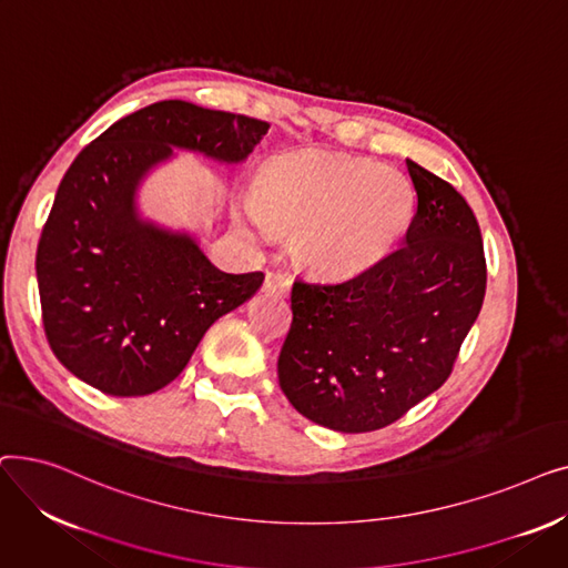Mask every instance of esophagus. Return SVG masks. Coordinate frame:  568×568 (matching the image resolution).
I'll list each match as a JSON object with an SVG mask.
<instances>
[{
  "instance_id": "obj_1",
  "label": "esophagus",
  "mask_w": 568,
  "mask_h": 568,
  "mask_svg": "<svg viewBox=\"0 0 568 568\" xmlns=\"http://www.w3.org/2000/svg\"><path fill=\"white\" fill-rule=\"evenodd\" d=\"M264 292L268 294H278V296H285L290 292V281L283 276V274H276V272H268L266 278H264Z\"/></svg>"
}]
</instances>
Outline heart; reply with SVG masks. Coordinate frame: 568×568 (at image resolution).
Instances as JSON below:
<instances>
[{
  "label": "heart",
  "mask_w": 568,
  "mask_h": 568,
  "mask_svg": "<svg viewBox=\"0 0 568 568\" xmlns=\"http://www.w3.org/2000/svg\"><path fill=\"white\" fill-rule=\"evenodd\" d=\"M414 214L409 179L368 159L302 154L268 163L244 223L268 242L296 230L294 255L317 274L347 276L389 255Z\"/></svg>",
  "instance_id": "1"
}]
</instances>
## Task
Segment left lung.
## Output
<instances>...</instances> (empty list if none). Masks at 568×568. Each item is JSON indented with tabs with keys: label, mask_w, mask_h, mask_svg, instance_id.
Returning <instances> with one entry per match:
<instances>
[{
	"label": "left lung",
	"mask_w": 568,
	"mask_h": 568,
	"mask_svg": "<svg viewBox=\"0 0 568 568\" xmlns=\"http://www.w3.org/2000/svg\"><path fill=\"white\" fill-rule=\"evenodd\" d=\"M416 214L405 244L345 281L296 278L278 382L294 409L368 433L437 392L486 294L481 230L465 197L407 159Z\"/></svg>",
	"instance_id": "1"
}]
</instances>
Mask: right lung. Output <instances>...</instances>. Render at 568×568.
<instances>
[{"mask_svg": "<svg viewBox=\"0 0 568 568\" xmlns=\"http://www.w3.org/2000/svg\"><path fill=\"white\" fill-rule=\"evenodd\" d=\"M268 124L161 101L87 144L57 189L37 251L48 343L78 379L108 396H146L182 373L219 317L264 274L214 266L189 230L144 219L146 176L182 152L244 163Z\"/></svg>", "mask_w": 568, "mask_h": 568, "instance_id": "right-lung-1", "label": "right lung"}]
</instances>
